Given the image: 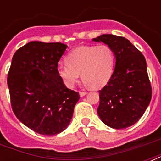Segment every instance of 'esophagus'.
<instances>
[{"mask_svg": "<svg viewBox=\"0 0 161 161\" xmlns=\"http://www.w3.org/2000/svg\"><path fill=\"white\" fill-rule=\"evenodd\" d=\"M86 94H87V92H85V91H80V92H79L80 97H84V96H85Z\"/></svg>", "mask_w": 161, "mask_h": 161, "instance_id": "esophagus-1", "label": "esophagus"}]
</instances>
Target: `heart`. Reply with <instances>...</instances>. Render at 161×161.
I'll return each mask as SVG.
<instances>
[{"label": "heart", "mask_w": 161, "mask_h": 161, "mask_svg": "<svg viewBox=\"0 0 161 161\" xmlns=\"http://www.w3.org/2000/svg\"><path fill=\"white\" fill-rule=\"evenodd\" d=\"M66 64L58 67V73L67 87L73 88L82 79L93 89L103 87L114 70L115 56L106 45L80 46L65 58Z\"/></svg>", "instance_id": "1"}]
</instances>
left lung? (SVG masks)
<instances>
[{
    "mask_svg": "<svg viewBox=\"0 0 161 161\" xmlns=\"http://www.w3.org/2000/svg\"><path fill=\"white\" fill-rule=\"evenodd\" d=\"M93 40L108 45L115 56L111 77L99 91L98 115L110 128L130 127L143 115L152 98L145 58L124 37L103 34Z\"/></svg>",
    "mask_w": 161,
    "mask_h": 161,
    "instance_id": "obj_1",
    "label": "left lung"
}]
</instances>
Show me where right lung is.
<instances>
[{"label": "right lung", "mask_w": 161, "mask_h": 161, "mask_svg": "<svg viewBox=\"0 0 161 161\" xmlns=\"http://www.w3.org/2000/svg\"><path fill=\"white\" fill-rule=\"evenodd\" d=\"M66 48L60 42L32 41L13 57L8 74L13 111L23 124L40 135L64 131L80 98L58 73V61Z\"/></svg>", "instance_id": "obj_1"}]
</instances>
